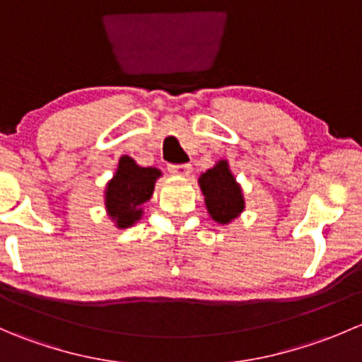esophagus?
Here are the masks:
<instances>
[{
	"mask_svg": "<svg viewBox=\"0 0 362 362\" xmlns=\"http://www.w3.org/2000/svg\"><path fill=\"white\" fill-rule=\"evenodd\" d=\"M168 171H170L171 175H177V177H187L192 171V166L191 164H170V166H168Z\"/></svg>",
	"mask_w": 362,
	"mask_h": 362,
	"instance_id": "obj_1",
	"label": "esophagus"
}]
</instances>
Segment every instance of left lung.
I'll list each match as a JSON object with an SVG mask.
<instances>
[{"label":"left lung","mask_w":362,"mask_h":362,"mask_svg":"<svg viewBox=\"0 0 362 362\" xmlns=\"http://www.w3.org/2000/svg\"><path fill=\"white\" fill-rule=\"evenodd\" d=\"M198 182L208 214L215 222L229 224L242 214L245 199L242 187L229 170L228 160H218L214 168L202 173Z\"/></svg>","instance_id":"8db88e82"}]
</instances>
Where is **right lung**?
<instances>
[{"label": "right lung", "instance_id": "obj_1", "mask_svg": "<svg viewBox=\"0 0 362 362\" xmlns=\"http://www.w3.org/2000/svg\"><path fill=\"white\" fill-rule=\"evenodd\" d=\"M159 177L158 168L138 166L129 156L119 159L115 175L105 191V208L117 228L126 229L140 221L144 214L141 206L154 194V185Z\"/></svg>", "mask_w": 362, "mask_h": 362}]
</instances>
